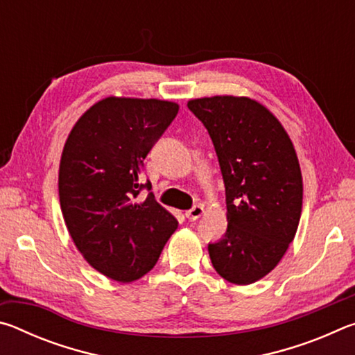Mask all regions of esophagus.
<instances>
[{
	"label": "esophagus",
	"instance_id": "esophagus-1",
	"mask_svg": "<svg viewBox=\"0 0 355 355\" xmlns=\"http://www.w3.org/2000/svg\"><path fill=\"white\" fill-rule=\"evenodd\" d=\"M203 214V207L202 205H196L192 207L189 211H186V218L189 220H197Z\"/></svg>",
	"mask_w": 355,
	"mask_h": 355
}]
</instances>
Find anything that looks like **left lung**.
Here are the masks:
<instances>
[{
    "label": "left lung",
    "mask_w": 355,
    "mask_h": 355,
    "mask_svg": "<svg viewBox=\"0 0 355 355\" xmlns=\"http://www.w3.org/2000/svg\"><path fill=\"white\" fill-rule=\"evenodd\" d=\"M208 130L225 184L227 232L208 252L216 271L236 285L277 266L296 235L302 175L290 136L274 114L248 97L188 101Z\"/></svg>",
    "instance_id": "1"
}]
</instances>
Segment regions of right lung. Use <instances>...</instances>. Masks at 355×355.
I'll use <instances>...</instances> for the list:
<instances>
[{"mask_svg": "<svg viewBox=\"0 0 355 355\" xmlns=\"http://www.w3.org/2000/svg\"><path fill=\"white\" fill-rule=\"evenodd\" d=\"M178 114L173 101L107 97L78 119L59 166L65 225L86 261L106 277L133 282L161 255L178 222L141 183L144 159ZM142 189L149 194L139 201Z\"/></svg>", "mask_w": 355, "mask_h": 355, "instance_id": "1", "label": "right lung"}]
</instances>
